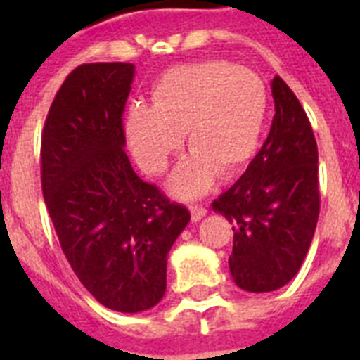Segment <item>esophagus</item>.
Here are the masks:
<instances>
[{
    "mask_svg": "<svg viewBox=\"0 0 360 360\" xmlns=\"http://www.w3.org/2000/svg\"><path fill=\"white\" fill-rule=\"evenodd\" d=\"M191 214H192V220L198 222V220H202L205 214H207V209L203 207V205H191Z\"/></svg>",
    "mask_w": 360,
    "mask_h": 360,
    "instance_id": "34e87169",
    "label": "esophagus"
}]
</instances>
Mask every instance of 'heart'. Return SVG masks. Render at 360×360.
Listing matches in <instances>:
<instances>
[{
    "instance_id": "1",
    "label": "heart",
    "mask_w": 360,
    "mask_h": 360,
    "mask_svg": "<svg viewBox=\"0 0 360 360\" xmlns=\"http://www.w3.org/2000/svg\"><path fill=\"white\" fill-rule=\"evenodd\" d=\"M153 106L132 104L124 132L136 160L160 174L183 143L192 151L169 177L175 198L202 196L217 174L233 177L250 164L267 120V89L259 76L211 59L175 65L151 91Z\"/></svg>"
}]
</instances>
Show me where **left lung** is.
<instances>
[{
	"label": "left lung",
	"mask_w": 360,
	"mask_h": 360,
	"mask_svg": "<svg viewBox=\"0 0 360 360\" xmlns=\"http://www.w3.org/2000/svg\"><path fill=\"white\" fill-rule=\"evenodd\" d=\"M265 143L213 211L233 224L230 273L240 290L274 291L301 269L319 217L318 143L299 98L280 76Z\"/></svg>",
	"instance_id": "obj_1"
}]
</instances>
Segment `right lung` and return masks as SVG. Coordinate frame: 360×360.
Here are the masks:
<instances>
[{
  "label": "right lung",
  "instance_id": "add662e5",
  "mask_svg": "<svg viewBox=\"0 0 360 360\" xmlns=\"http://www.w3.org/2000/svg\"><path fill=\"white\" fill-rule=\"evenodd\" d=\"M132 63L76 67L53 98L41 141L42 196L67 262L110 310L143 312L166 291V257L191 220L134 174L123 112Z\"/></svg>",
  "mask_w": 360,
  "mask_h": 360
}]
</instances>
